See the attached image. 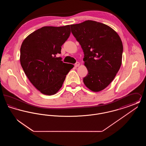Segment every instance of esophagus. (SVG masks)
<instances>
[{
  "mask_svg": "<svg viewBox=\"0 0 146 146\" xmlns=\"http://www.w3.org/2000/svg\"><path fill=\"white\" fill-rule=\"evenodd\" d=\"M74 66H75V67H79V66H80V63L77 62L76 63H75Z\"/></svg>",
  "mask_w": 146,
  "mask_h": 146,
  "instance_id": "34e87169",
  "label": "esophagus"
}]
</instances>
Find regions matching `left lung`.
I'll list each match as a JSON object with an SVG mask.
<instances>
[{"instance_id":"8db88e82","label":"left lung","mask_w":146,"mask_h":146,"mask_svg":"<svg viewBox=\"0 0 146 146\" xmlns=\"http://www.w3.org/2000/svg\"><path fill=\"white\" fill-rule=\"evenodd\" d=\"M70 28L83 50L84 65L88 70L84 83L92 91L103 90L121 65L123 46L119 35L110 26L91 20L70 25Z\"/></svg>"}]
</instances>
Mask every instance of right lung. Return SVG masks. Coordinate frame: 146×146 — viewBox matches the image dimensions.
<instances>
[{
	"instance_id": "obj_1",
	"label": "right lung",
	"mask_w": 146,
	"mask_h": 146,
	"mask_svg": "<svg viewBox=\"0 0 146 146\" xmlns=\"http://www.w3.org/2000/svg\"><path fill=\"white\" fill-rule=\"evenodd\" d=\"M70 34V25L45 26L28 35L22 43L21 66L30 82L42 94H56L74 67L56 57Z\"/></svg>"
}]
</instances>
